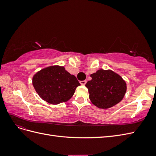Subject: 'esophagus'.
Returning a JSON list of instances; mask_svg holds the SVG:
<instances>
[{
  "instance_id": "1",
  "label": "esophagus",
  "mask_w": 156,
  "mask_h": 156,
  "mask_svg": "<svg viewBox=\"0 0 156 156\" xmlns=\"http://www.w3.org/2000/svg\"><path fill=\"white\" fill-rule=\"evenodd\" d=\"M80 83H81L82 85H84V84L87 83V81H80Z\"/></svg>"
}]
</instances>
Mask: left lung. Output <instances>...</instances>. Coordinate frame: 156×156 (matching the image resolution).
I'll use <instances>...</instances> for the list:
<instances>
[{
	"mask_svg": "<svg viewBox=\"0 0 156 156\" xmlns=\"http://www.w3.org/2000/svg\"><path fill=\"white\" fill-rule=\"evenodd\" d=\"M92 80L85 84L89 98L94 105L108 108L122 101L126 92V83L119 74L108 69H99L90 75Z\"/></svg>",
	"mask_w": 156,
	"mask_h": 156,
	"instance_id": "1",
	"label": "left lung"
}]
</instances>
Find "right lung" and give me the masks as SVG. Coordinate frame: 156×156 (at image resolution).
I'll list each match as a JSON object with an SVG mask.
<instances>
[{"label":"right lung","instance_id":"1","mask_svg":"<svg viewBox=\"0 0 156 156\" xmlns=\"http://www.w3.org/2000/svg\"><path fill=\"white\" fill-rule=\"evenodd\" d=\"M32 84L42 100L53 105L68 101L81 85L75 76L59 66L39 71L33 76Z\"/></svg>","mask_w":156,"mask_h":156}]
</instances>
